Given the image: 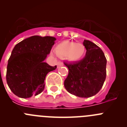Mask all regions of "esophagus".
I'll return each mask as SVG.
<instances>
[{"instance_id":"1","label":"esophagus","mask_w":127,"mask_h":127,"mask_svg":"<svg viewBox=\"0 0 127 127\" xmlns=\"http://www.w3.org/2000/svg\"><path fill=\"white\" fill-rule=\"evenodd\" d=\"M57 65H58V66H63L64 64H63V63H62L61 61H58V63H57Z\"/></svg>"}]
</instances>
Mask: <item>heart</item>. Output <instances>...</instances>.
<instances>
[{
    "label": "heart",
    "mask_w": 127,
    "mask_h": 127,
    "mask_svg": "<svg viewBox=\"0 0 127 127\" xmlns=\"http://www.w3.org/2000/svg\"><path fill=\"white\" fill-rule=\"evenodd\" d=\"M55 53L58 56L67 58L71 61H78L84 58L86 48L82 44L71 41H63L56 46Z\"/></svg>",
    "instance_id": "b5f03b06"
}]
</instances>
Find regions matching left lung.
Returning <instances> with one entry per match:
<instances>
[{"label": "left lung", "instance_id": "left-lung-1", "mask_svg": "<svg viewBox=\"0 0 127 127\" xmlns=\"http://www.w3.org/2000/svg\"><path fill=\"white\" fill-rule=\"evenodd\" d=\"M86 56L77 62L64 63L69 69L64 87L69 93L89 98L99 92L106 79V59L97 45L84 40Z\"/></svg>", "mask_w": 127, "mask_h": 127}]
</instances>
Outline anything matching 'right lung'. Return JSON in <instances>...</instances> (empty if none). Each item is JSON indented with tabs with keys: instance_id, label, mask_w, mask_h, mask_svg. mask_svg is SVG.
Instances as JSON below:
<instances>
[{
	"instance_id": "right-lung-1",
	"label": "right lung",
	"mask_w": 127,
	"mask_h": 127,
	"mask_svg": "<svg viewBox=\"0 0 127 127\" xmlns=\"http://www.w3.org/2000/svg\"><path fill=\"white\" fill-rule=\"evenodd\" d=\"M56 40L51 36L33 35L15 45L6 73L7 83L14 95L28 98L44 90L46 75L57 67L44 61Z\"/></svg>"
}]
</instances>
